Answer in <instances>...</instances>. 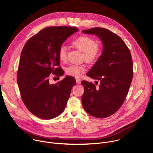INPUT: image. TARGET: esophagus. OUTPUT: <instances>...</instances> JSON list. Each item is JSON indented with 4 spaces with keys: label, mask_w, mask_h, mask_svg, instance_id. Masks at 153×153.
Segmentation results:
<instances>
[{
    "label": "esophagus",
    "mask_w": 153,
    "mask_h": 153,
    "mask_svg": "<svg viewBox=\"0 0 153 153\" xmlns=\"http://www.w3.org/2000/svg\"><path fill=\"white\" fill-rule=\"evenodd\" d=\"M80 83H81V80H80V79H76V83H77V85L80 84Z\"/></svg>",
    "instance_id": "1"
}]
</instances>
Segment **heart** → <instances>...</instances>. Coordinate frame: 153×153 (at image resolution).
I'll use <instances>...</instances> for the list:
<instances>
[{
	"instance_id": "heart-1",
	"label": "heart",
	"mask_w": 153,
	"mask_h": 153,
	"mask_svg": "<svg viewBox=\"0 0 153 153\" xmlns=\"http://www.w3.org/2000/svg\"><path fill=\"white\" fill-rule=\"evenodd\" d=\"M72 44L77 49L83 52V57L88 63H94L100 57L102 54V48L96 40L88 36H81L72 42ZM59 59L66 61L67 59V48L65 46H61L59 50ZM86 70V67L83 65H71L67 68L66 73L68 75L76 78L80 77Z\"/></svg>"
}]
</instances>
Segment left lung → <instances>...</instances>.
<instances>
[{
	"label": "left lung",
	"instance_id": "8db88e82",
	"mask_svg": "<svg viewBox=\"0 0 153 153\" xmlns=\"http://www.w3.org/2000/svg\"><path fill=\"white\" fill-rule=\"evenodd\" d=\"M83 33L97 36L102 42L103 51L86 74L100 80V85L96 87L91 82H82L84 86L82 105L89 114L106 118L119 110L127 96L133 75L131 55L123 40L106 28L96 27Z\"/></svg>",
	"mask_w": 153,
	"mask_h": 153
}]
</instances>
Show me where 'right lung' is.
I'll return each instance as SVG.
<instances>
[{
  "instance_id": "1",
  "label": "right lung",
  "mask_w": 153,
  "mask_h": 153,
  "mask_svg": "<svg viewBox=\"0 0 153 153\" xmlns=\"http://www.w3.org/2000/svg\"><path fill=\"white\" fill-rule=\"evenodd\" d=\"M77 28L50 27L31 37L22 51L17 80L22 100L28 110L43 119H51L65 110L75 79L70 76L51 84V74L62 76L58 53L67 39Z\"/></svg>"
}]
</instances>
